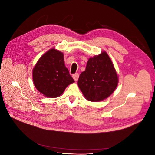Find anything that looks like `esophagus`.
<instances>
[{
  "instance_id": "34e87169",
  "label": "esophagus",
  "mask_w": 155,
  "mask_h": 155,
  "mask_svg": "<svg viewBox=\"0 0 155 155\" xmlns=\"http://www.w3.org/2000/svg\"><path fill=\"white\" fill-rule=\"evenodd\" d=\"M79 74L78 73H76V74H74L72 75V77L74 78V79L76 81H77L78 80V78H79Z\"/></svg>"
}]
</instances>
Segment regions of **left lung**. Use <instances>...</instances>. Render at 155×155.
Wrapping results in <instances>:
<instances>
[{
    "mask_svg": "<svg viewBox=\"0 0 155 155\" xmlns=\"http://www.w3.org/2000/svg\"><path fill=\"white\" fill-rule=\"evenodd\" d=\"M114 65L105 51L88 59L79 76L78 85L88 101H100L109 97L118 85Z\"/></svg>",
    "mask_w": 155,
    "mask_h": 155,
    "instance_id": "obj_1",
    "label": "left lung"
}]
</instances>
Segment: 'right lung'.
Wrapping results in <instances>:
<instances>
[{
    "label": "right lung",
    "instance_id": "obj_1",
    "mask_svg": "<svg viewBox=\"0 0 155 155\" xmlns=\"http://www.w3.org/2000/svg\"><path fill=\"white\" fill-rule=\"evenodd\" d=\"M33 81L37 90L48 97L59 96L74 82L64 65L63 54L55 49L48 51L37 61L33 70Z\"/></svg>",
    "mask_w": 155,
    "mask_h": 155
}]
</instances>
